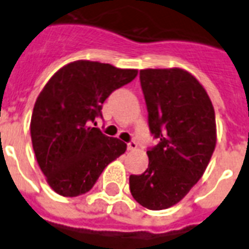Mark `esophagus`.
Listing matches in <instances>:
<instances>
[{"label": "esophagus", "instance_id": "1", "mask_svg": "<svg viewBox=\"0 0 249 249\" xmlns=\"http://www.w3.org/2000/svg\"><path fill=\"white\" fill-rule=\"evenodd\" d=\"M136 148H137V143H136V142H134V141H130V142H129V143H128V150H129V151H134Z\"/></svg>", "mask_w": 249, "mask_h": 249}]
</instances>
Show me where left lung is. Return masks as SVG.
I'll return each instance as SVG.
<instances>
[{
  "label": "left lung",
  "mask_w": 249,
  "mask_h": 249,
  "mask_svg": "<svg viewBox=\"0 0 249 249\" xmlns=\"http://www.w3.org/2000/svg\"><path fill=\"white\" fill-rule=\"evenodd\" d=\"M150 132L159 143L148 148V168L129 177L133 197L152 211L187 195L204 173L216 147V116L201 84L185 70H141Z\"/></svg>",
  "instance_id": "left-lung-1"
}]
</instances>
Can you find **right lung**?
I'll return each mask as SVG.
<instances>
[{"mask_svg":"<svg viewBox=\"0 0 249 249\" xmlns=\"http://www.w3.org/2000/svg\"><path fill=\"white\" fill-rule=\"evenodd\" d=\"M137 70L76 60L54 73L37 97L31 138L46 181L62 196L88 193L103 169L123 155L126 144L91 124L113 90L136 79ZM95 124V123H94Z\"/></svg>","mask_w":249,"mask_h":249,"instance_id":"add662e5","label":"right lung"}]
</instances>
